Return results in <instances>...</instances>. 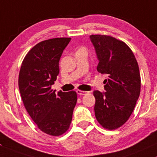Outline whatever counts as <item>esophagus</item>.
I'll return each mask as SVG.
<instances>
[{
  "label": "esophagus",
  "instance_id": "esophagus-1",
  "mask_svg": "<svg viewBox=\"0 0 157 157\" xmlns=\"http://www.w3.org/2000/svg\"><path fill=\"white\" fill-rule=\"evenodd\" d=\"M76 93H77V94L82 95H82L87 94V93H88L89 92H87V91H82V90H77Z\"/></svg>",
  "mask_w": 157,
  "mask_h": 157
}]
</instances>
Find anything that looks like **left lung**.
Instances as JSON below:
<instances>
[{
	"label": "left lung",
	"mask_w": 157,
	"mask_h": 157,
	"mask_svg": "<svg viewBox=\"0 0 157 157\" xmlns=\"http://www.w3.org/2000/svg\"><path fill=\"white\" fill-rule=\"evenodd\" d=\"M98 61L97 70L107 75L105 92L93 91L96 119L114 130L128 121L140 94L141 78L134 55L126 44L111 36H90Z\"/></svg>",
	"instance_id": "obj_1"
}]
</instances>
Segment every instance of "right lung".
<instances>
[{"label": "right lung", "instance_id": "obj_1", "mask_svg": "<svg viewBox=\"0 0 157 157\" xmlns=\"http://www.w3.org/2000/svg\"><path fill=\"white\" fill-rule=\"evenodd\" d=\"M70 38L40 42L26 54L21 67L18 87L24 107L38 128L59 136L69 128L76 105L75 91L52 90L59 74V62Z\"/></svg>", "mask_w": 157, "mask_h": 157}]
</instances>
